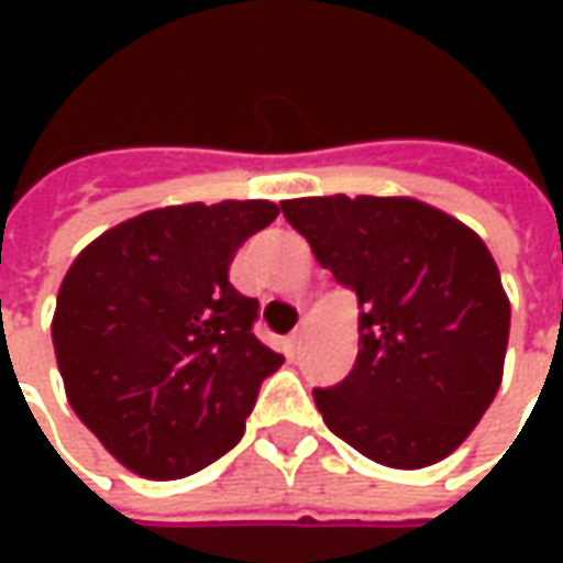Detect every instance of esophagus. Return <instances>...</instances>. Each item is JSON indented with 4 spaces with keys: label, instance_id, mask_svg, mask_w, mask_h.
I'll return each instance as SVG.
<instances>
[{
    "label": "esophagus",
    "instance_id": "1",
    "mask_svg": "<svg viewBox=\"0 0 563 563\" xmlns=\"http://www.w3.org/2000/svg\"><path fill=\"white\" fill-rule=\"evenodd\" d=\"M300 341H303V325H300V329H294L291 338H288V344H291V354H297V351H300Z\"/></svg>",
    "mask_w": 563,
    "mask_h": 563
}]
</instances>
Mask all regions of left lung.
Returning <instances> with one entry per match:
<instances>
[{"label": "left lung", "mask_w": 563, "mask_h": 563, "mask_svg": "<svg viewBox=\"0 0 563 563\" xmlns=\"http://www.w3.org/2000/svg\"><path fill=\"white\" fill-rule=\"evenodd\" d=\"M282 212L360 303L354 369L313 388L325 426L376 464L448 457L498 395L508 351V294L479 234L410 197H300Z\"/></svg>", "instance_id": "8db88e82"}]
</instances>
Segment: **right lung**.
<instances>
[{
	"instance_id": "obj_1",
	"label": "right lung",
	"mask_w": 563,
	"mask_h": 563,
	"mask_svg": "<svg viewBox=\"0 0 563 563\" xmlns=\"http://www.w3.org/2000/svg\"><path fill=\"white\" fill-rule=\"evenodd\" d=\"M269 200L150 209L99 234L65 275L53 344L68 404L146 479H181L241 442L285 357L253 335L260 300L228 282Z\"/></svg>"
}]
</instances>
